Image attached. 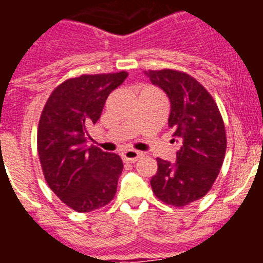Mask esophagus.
Here are the masks:
<instances>
[{
	"instance_id": "1",
	"label": "esophagus",
	"mask_w": 263,
	"mask_h": 263,
	"mask_svg": "<svg viewBox=\"0 0 263 263\" xmlns=\"http://www.w3.org/2000/svg\"><path fill=\"white\" fill-rule=\"evenodd\" d=\"M141 153L137 152V150H126V152L122 153V159L125 162H136L139 157H141Z\"/></svg>"
}]
</instances>
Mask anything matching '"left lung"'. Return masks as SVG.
I'll list each match as a JSON object with an SVG mask.
<instances>
[{
    "instance_id": "obj_1",
    "label": "left lung",
    "mask_w": 263,
    "mask_h": 263,
    "mask_svg": "<svg viewBox=\"0 0 263 263\" xmlns=\"http://www.w3.org/2000/svg\"><path fill=\"white\" fill-rule=\"evenodd\" d=\"M145 73L168 96V127L180 143L175 163L157 158L153 192L168 205L185 206L205 196L220 173L227 152L224 120L210 92L191 75L176 69Z\"/></svg>"
}]
</instances>
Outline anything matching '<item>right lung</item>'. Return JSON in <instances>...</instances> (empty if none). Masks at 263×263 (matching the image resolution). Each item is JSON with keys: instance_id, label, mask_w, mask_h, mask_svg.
<instances>
[{"instance_id": "right-lung-1", "label": "right lung", "mask_w": 263, "mask_h": 263, "mask_svg": "<svg viewBox=\"0 0 263 263\" xmlns=\"http://www.w3.org/2000/svg\"><path fill=\"white\" fill-rule=\"evenodd\" d=\"M127 72L81 75L52 90L39 118L36 145L48 187L76 212H92L110 203L124 164L120 155L85 147L88 127L96 124L111 90Z\"/></svg>"}]
</instances>
